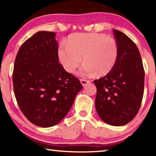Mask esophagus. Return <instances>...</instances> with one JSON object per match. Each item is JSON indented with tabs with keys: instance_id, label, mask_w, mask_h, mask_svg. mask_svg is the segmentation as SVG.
Returning <instances> with one entry per match:
<instances>
[{
	"instance_id": "1",
	"label": "esophagus",
	"mask_w": 156,
	"mask_h": 156,
	"mask_svg": "<svg viewBox=\"0 0 156 156\" xmlns=\"http://www.w3.org/2000/svg\"><path fill=\"white\" fill-rule=\"evenodd\" d=\"M80 83L82 84L83 86H85L87 83H90V80H85V79H80Z\"/></svg>"
}]
</instances>
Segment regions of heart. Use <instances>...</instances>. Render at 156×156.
I'll return each mask as SVG.
<instances>
[{
  "label": "heart",
  "mask_w": 156,
  "mask_h": 156,
  "mask_svg": "<svg viewBox=\"0 0 156 156\" xmlns=\"http://www.w3.org/2000/svg\"><path fill=\"white\" fill-rule=\"evenodd\" d=\"M66 44H60L58 55L61 65L69 73L75 71L83 57L85 65L80 75H107L118 58L117 41L103 33H74L66 39Z\"/></svg>",
  "instance_id": "1"
}]
</instances>
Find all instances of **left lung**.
Listing matches in <instances>:
<instances>
[{"mask_svg": "<svg viewBox=\"0 0 156 156\" xmlns=\"http://www.w3.org/2000/svg\"><path fill=\"white\" fill-rule=\"evenodd\" d=\"M118 44V58L112 71L94 80L97 93L95 106L103 122L123 126L139 111L144 94V69L137 46L127 35L113 30Z\"/></svg>", "mask_w": 156, "mask_h": 156, "instance_id": "left-lung-1", "label": "left lung"}]
</instances>
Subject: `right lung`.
<instances>
[{
    "label": "right lung",
    "instance_id": "obj_1",
    "mask_svg": "<svg viewBox=\"0 0 156 156\" xmlns=\"http://www.w3.org/2000/svg\"><path fill=\"white\" fill-rule=\"evenodd\" d=\"M55 33L40 31L23 43L14 62V92L25 117L40 127L53 126L67 115L83 88L59 63Z\"/></svg>",
    "mask_w": 156,
    "mask_h": 156
}]
</instances>
